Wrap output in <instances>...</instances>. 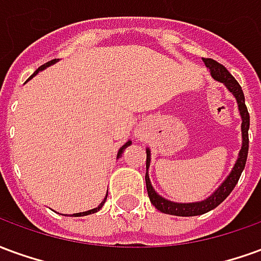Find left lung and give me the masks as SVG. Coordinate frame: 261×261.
<instances>
[{
	"instance_id": "8db88e82",
	"label": "left lung",
	"mask_w": 261,
	"mask_h": 261,
	"mask_svg": "<svg viewBox=\"0 0 261 261\" xmlns=\"http://www.w3.org/2000/svg\"><path fill=\"white\" fill-rule=\"evenodd\" d=\"M204 64L210 68V72L213 75V78L218 82H222L228 91L232 92V95L236 97L238 108L241 112L242 117V149L239 151V156L236 161L235 166L232 168V172L229 176L224 180V183L211 194V196L197 202H175L166 200L162 196H159L158 193L153 190L149 176H148V168L151 164V151L147 148V173H145V183H147V192L149 200L152 202L156 210L161 213L169 214V215H176V217H194V215H201L208 211H211L215 207H218L221 202L224 201L226 197L229 196L230 192L235 189L236 183L241 177L242 172L245 169L247 159V151H249V125H250V116L247 112L246 105H245V95L242 91L241 85L238 84V81L230 75L228 69L224 65L217 63L213 59H202Z\"/></svg>"
}]
</instances>
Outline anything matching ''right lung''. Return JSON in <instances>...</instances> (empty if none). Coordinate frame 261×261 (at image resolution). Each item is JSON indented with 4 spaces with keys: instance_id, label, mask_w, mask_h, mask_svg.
<instances>
[{
    "instance_id": "obj_1",
    "label": "right lung",
    "mask_w": 261,
    "mask_h": 261,
    "mask_svg": "<svg viewBox=\"0 0 261 261\" xmlns=\"http://www.w3.org/2000/svg\"><path fill=\"white\" fill-rule=\"evenodd\" d=\"M56 61H57V60H51V61H48V63H46V64L40 65V67H39V68H37L36 71H35V72H33V75H32L31 78H33V76H35V75H36L37 72H39V71H42V69L47 68L48 65L54 64V63H56ZM31 78H29V80H31ZM130 144H131V141H127V142H125V144H124V145H123V147L120 148V149H119V152H117V158H120V156H121V153H123V151H124L125 148L128 147V145H130ZM106 198H108V194H106V197H105V200H103V201L100 202V204H99V205H97L96 208H93V210H89V211H85V213L72 214V215H74V217H84V215H89V214L97 213V211H99V210H100V208L103 207V204H105V201H106Z\"/></svg>"
}]
</instances>
